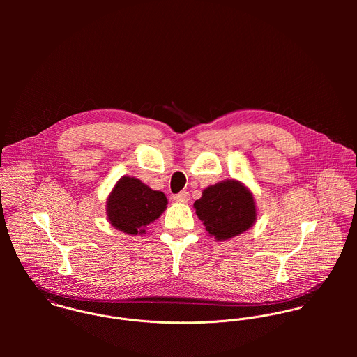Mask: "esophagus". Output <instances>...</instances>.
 I'll list each match as a JSON object with an SVG mask.
<instances>
[{
    "label": "esophagus",
    "instance_id": "esophagus-1",
    "mask_svg": "<svg viewBox=\"0 0 357 357\" xmlns=\"http://www.w3.org/2000/svg\"><path fill=\"white\" fill-rule=\"evenodd\" d=\"M173 199L177 201V202H188V201H190V192L181 191L180 194H176V195L173 197Z\"/></svg>",
    "mask_w": 357,
    "mask_h": 357
}]
</instances>
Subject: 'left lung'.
<instances>
[{"label": "left lung", "mask_w": 357, "mask_h": 357, "mask_svg": "<svg viewBox=\"0 0 357 357\" xmlns=\"http://www.w3.org/2000/svg\"><path fill=\"white\" fill-rule=\"evenodd\" d=\"M206 231L217 241H228L253 227L257 218L253 194L238 180L207 187L194 204Z\"/></svg>", "instance_id": "obj_1"}]
</instances>
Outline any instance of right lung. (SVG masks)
Returning a JSON list of instances; mask_svg holds the SVG:
<instances>
[{
	"label": "right lung",
	"mask_w": 357,
	"mask_h": 357,
	"mask_svg": "<svg viewBox=\"0 0 357 357\" xmlns=\"http://www.w3.org/2000/svg\"><path fill=\"white\" fill-rule=\"evenodd\" d=\"M167 199L139 178L121 177L107 198L105 211L109 224L128 234L142 235L146 227L165 211Z\"/></svg>",
	"instance_id": "add662e5"
}]
</instances>
